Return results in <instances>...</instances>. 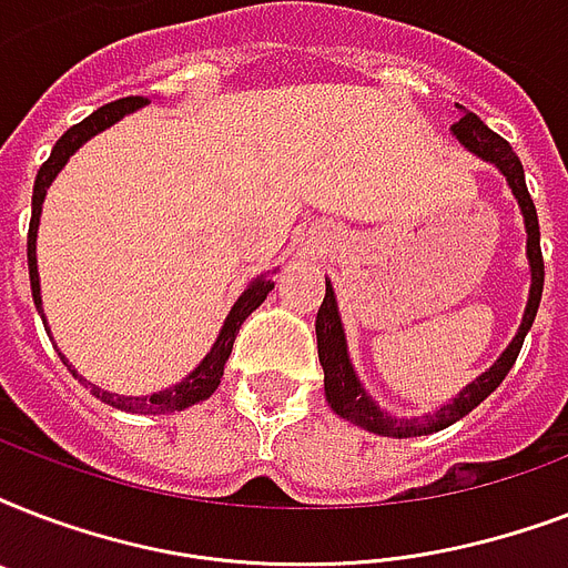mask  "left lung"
Returning <instances> with one entry per match:
<instances>
[{
	"label": "left lung",
	"mask_w": 568,
	"mask_h": 568,
	"mask_svg": "<svg viewBox=\"0 0 568 568\" xmlns=\"http://www.w3.org/2000/svg\"><path fill=\"white\" fill-rule=\"evenodd\" d=\"M463 118L450 126V135L457 138L459 144L466 146L468 153H475L477 159H484L493 168H498L507 185H510L513 196L521 209L525 217V232H528V265H530V294L525 315H521L519 333L513 336V342L504 347V354L495 359L489 368L477 379H471L457 397H450L448 404L433 409V413L413 415V418H400L386 409H379V404L365 392L363 379L354 372L351 354H347V338L345 327H342V315H338L336 292L327 280V294L321 303L318 318H315V336H318V359L324 368V392H327L329 409L345 418V422L356 424L368 433L377 436H392V439H409V436H427V433L445 430L459 418H466L477 404H484L486 397L493 395L495 388L501 386V379L510 374L513 363L521 351V342L528 336V329L534 327L537 318L539 301H542V283H546V265H542V250H539V221H537V205L530 200L528 185H525V171H521L519 155L513 153V146L504 141L501 135H495L493 129L486 126L484 120L466 111Z\"/></svg>",
	"instance_id": "1"
}]
</instances>
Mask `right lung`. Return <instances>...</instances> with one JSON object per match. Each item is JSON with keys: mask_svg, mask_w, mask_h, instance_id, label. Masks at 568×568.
Segmentation results:
<instances>
[{"mask_svg": "<svg viewBox=\"0 0 568 568\" xmlns=\"http://www.w3.org/2000/svg\"><path fill=\"white\" fill-rule=\"evenodd\" d=\"M150 105L146 97H126V100L109 102V105H102L91 114V118H84L82 123H75L73 129H67L64 135L58 138V144L52 146V153L43 162V168L38 171V180H34V194H31V223H29V280H31V297H34V306H38L40 318H43V327L49 333L47 315H43V301H40V274H38V226H40V212H43V200H47V189L55 182V176L64 171V164L70 162V155L79 150L82 144H88L93 135H100L109 126H114L118 120H123L132 111L144 109ZM274 288V280L267 274L256 276L253 283L241 292V297L232 303L230 315L223 321L221 333L214 338L212 351L203 356V363L196 365L194 372L189 377H182L176 386H168L162 392H153V395H114V392H105L91 379H84L82 374L75 372L73 365L67 363L64 354H58L64 359V365L73 372V377L79 383H84V388H91V395H97L102 404L114 406V409H126V413H141V415H164V413H182V409H189V406L200 404L205 397L214 395V388L221 386L223 377V365L230 359L232 354V342L239 336L241 324L247 321L250 312H256L262 303H265L267 292Z\"/></svg>", "mask_w": 568, "mask_h": 568, "instance_id": "add662e5", "label": "right lung"}]
</instances>
